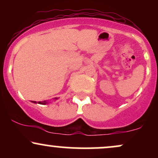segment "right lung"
Returning <instances> with one entry per match:
<instances>
[{
    "label": "right lung",
    "mask_w": 158,
    "mask_h": 158,
    "mask_svg": "<svg viewBox=\"0 0 158 158\" xmlns=\"http://www.w3.org/2000/svg\"><path fill=\"white\" fill-rule=\"evenodd\" d=\"M54 99H55V100H56V99H58V98H54ZM32 102L36 103L35 101H32ZM38 103H39V104H41V105H46L48 103V101H43V102H39Z\"/></svg>",
    "instance_id": "1"
}]
</instances>
